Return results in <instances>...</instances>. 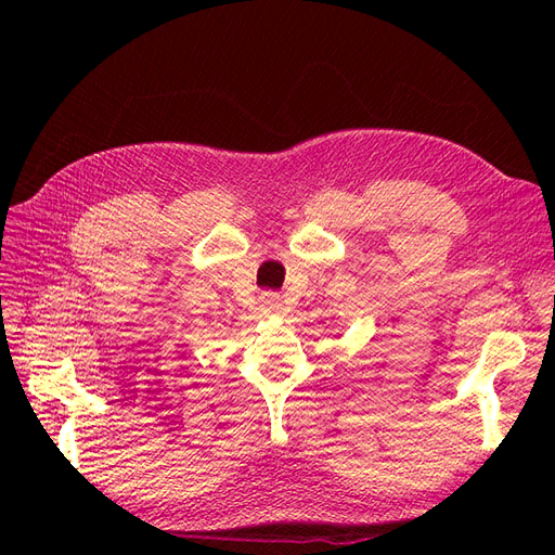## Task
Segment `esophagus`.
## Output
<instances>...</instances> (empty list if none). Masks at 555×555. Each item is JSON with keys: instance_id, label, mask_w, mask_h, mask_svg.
<instances>
[{"instance_id": "obj_1", "label": "esophagus", "mask_w": 555, "mask_h": 555, "mask_svg": "<svg viewBox=\"0 0 555 555\" xmlns=\"http://www.w3.org/2000/svg\"><path fill=\"white\" fill-rule=\"evenodd\" d=\"M263 304H266V306H275V296L266 294V296H263Z\"/></svg>"}]
</instances>
